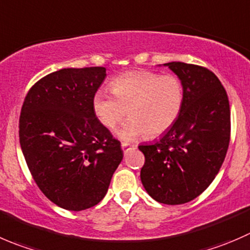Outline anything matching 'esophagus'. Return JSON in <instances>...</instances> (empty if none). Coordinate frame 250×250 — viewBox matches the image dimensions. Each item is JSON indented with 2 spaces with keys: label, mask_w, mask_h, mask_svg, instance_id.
<instances>
[{
  "label": "esophagus",
  "mask_w": 250,
  "mask_h": 250,
  "mask_svg": "<svg viewBox=\"0 0 250 250\" xmlns=\"http://www.w3.org/2000/svg\"><path fill=\"white\" fill-rule=\"evenodd\" d=\"M128 147H130V148H136V147H137V146H136V145L131 146V145H128V143H122V148H123V149H126V148H128Z\"/></svg>",
  "instance_id": "esophagus-1"
}]
</instances>
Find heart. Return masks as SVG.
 Wrapping results in <instances>:
<instances>
[{
  "label": "heart",
  "mask_w": 250,
  "mask_h": 250,
  "mask_svg": "<svg viewBox=\"0 0 250 250\" xmlns=\"http://www.w3.org/2000/svg\"><path fill=\"white\" fill-rule=\"evenodd\" d=\"M110 91L114 97L101 90L93 95V113L101 124L113 130L127 110L130 120L117 132L125 142L163 135L176 123L184 107V85L172 74L128 71L110 83Z\"/></svg>",
  "instance_id": "obj_1"
}]
</instances>
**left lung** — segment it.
Returning a JSON list of instances; mask_svg holds the SVG:
<instances>
[{"label":"left lung","instance_id":"left-lung-1","mask_svg":"<svg viewBox=\"0 0 250 250\" xmlns=\"http://www.w3.org/2000/svg\"><path fill=\"white\" fill-rule=\"evenodd\" d=\"M182 81L185 101L176 123L149 145L141 181L147 193L169 206L185 204L203 193L219 172L229 143L231 113L226 90L209 69L165 63Z\"/></svg>","mask_w":250,"mask_h":250}]
</instances>
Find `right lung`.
<instances>
[{
	"label": "right lung",
	"mask_w": 250,
	"mask_h": 250,
	"mask_svg": "<svg viewBox=\"0 0 250 250\" xmlns=\"http://www.w3.org/2000/svg\"><path fill=\"white\" fill-rule=\"evenodd\" d=\"M103 66L65 68L39 80L26 95L19 140L29 170L56 206L80 211L104 198L122 163L120 142L96 118L93 95Z\"/></svg>",
	"instance_id": "right-lung-1"
}]
</instances>
